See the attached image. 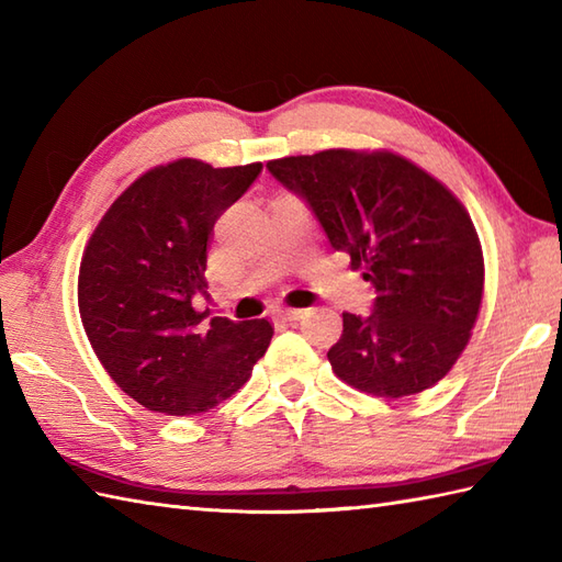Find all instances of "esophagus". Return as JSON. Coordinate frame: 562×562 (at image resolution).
<instances>
[{"label":"esophagus","mask_w":562,"mask_h":562,"mask_svg":"<svg viewBox=\"0 0 562 562\" xmlns=\"http://www.w3.org/2000/svg\"><path fill=\"white\" fill-rule=\"evenodd\" d=\"M302 308H282V312H278L274 316H278L280 321H296V318H302Z\"/></svg>","instance_id":"esophagus-1"}]
</instances>
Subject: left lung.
I'll return each instance as SVG.
<instances>
[{
	"instance_id": "left-lung-1",
	"label": "left lung",
	"mask_w": 562,
	"mask_h": 562,
	"mask_svg": "<svg viewBox=\"0 0 562 562\" xmlns=\"http://www.w3.org/2000/svg\"><path fill=\"white\" fill-rule=\"evenodd\" d=\"M296 190L350 268L374 284L372 316L342 314L328 350L345 384L381 398L435 386L479 321L483 248L451 190L391 149H324L268 161Z\"/></svg>"
}]
</instances>
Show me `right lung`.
I'll return each mask as SVG.
<instances>
[{"instance_id":"obj_1","label":"right lung","mask_w":562,"mask_h":562,"mask_svg":"<svg viewBox=\"0 0 562 562\" xmlns=\"http://www.w3.org/2000/svg\"><path fill=\"white\" fill-rule=\"evenodd\" d=\"M262 164L214 169L176 159L135 178L83 246L77 302L105 372L130 398L164 415H200L232 398L266 355L268 318L195 312L207 288V241Z\"/></svg>"}]
</instances>
